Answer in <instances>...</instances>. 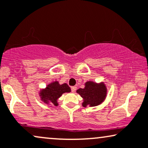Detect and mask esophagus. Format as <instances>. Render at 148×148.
<instances>
[{
    "mask_svg": "<svg viewBox=\"0 0 148 148\" xmlns=\"http://www.w3.org/2000/svg\"><path fill=\"white\" fill-rule=\"evenodd\" d=\"M76 88H77V87H76V86H72V87H71V90H72L73 93L75 92L76 90Z\"/></svg>",
    "mask_w": 148,
    "mask_h": 148,
    "instance_id": "34e87169",
    "label": "esophagus"
}]
</instances>
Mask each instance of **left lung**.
I'll list each match as a JSON object with an SVG mask.
<instances>
[{
	"label": "left lung",
	"instance_id": "1",
	"mask_svg": "<svg viewBox=\"0 0 148 148\" xmlns=\"http://www.w3.org/2000/svg\"><path fill=\"white\" fill-rule=\"evenodd\" d=\"M76 92L83 98V106H95L100 104L106 96V87L103 83L98 84L92 81L85 83L84 89L80 88Z\"/></svg>",
	"mask_w": 148,
	"mask_h": 148
}]
</instances>
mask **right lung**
Instances as JSON below:
<instances>
[{
    "mask_svg": "<svg viewBox=\"0 0 148 148\" xmlns=\"http://www.w3.org/2000/svg\"><path fill=\"white\" fill-rule=\"evenodd\" d=\"M71 91L70 87L66 83L60 85L58 81L53 82L48 85L44 90L41 91L40 96L42 100L46 104H52L55 106L58 105L57 100L61 95L65 92Z\"/></svg>",
    "mask_w": 148,
    "mask_h": 148,
    "instance_id": "obj_1",
    "label": "right lung"
}]
</instances>
